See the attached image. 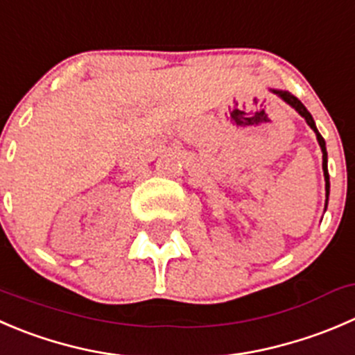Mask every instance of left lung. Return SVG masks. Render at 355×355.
Segmentation results:
<instances>
[{
  "label": "left lung",
  "mask_w": 355,
  "mask_h": 355,
  "mask_svg": "<svg viewBox=\"0 0 355 355\" xmlns=\"http://www.w3.org/2000/svg\"><path fill=\"white\" fill-rule=\"evenodd\" d=\"M274 94H277L281 98H283L284 102H288V104H290L291 107L297 109L298 114H300L302 118H305L307 125L311 126V128L315 132V135H318V142H319V146H321V150H322V170H324V178H326V192H328V194H329L328 164H326V163H328V154H326V142H324V139H322V137H321V133L318 132V128H315V123H314V119H312L311 112H309L307 109H305V105L302 104V102L298 101V98L295 97V95H291L290 92H277V90H274ZM326 202H328V199H326Z\"/></svg>",
  "instance_id": "left-lung-1"
}]
</instances>
